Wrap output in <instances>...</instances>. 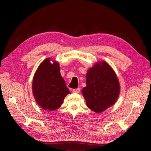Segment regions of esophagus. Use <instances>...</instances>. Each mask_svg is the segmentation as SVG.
<instances>
[{"mask_svg":"<svg viewBox=\"0 0 151 151\" xmlns=\"http://www.w3.org/2000/svg\"><path fill=\"white\" fill-rule=\"evenodd\" d=\"M73 93H79L80 92V88H77V89H73Z\"/></svg>","mask_w":151,"mask_h":151,"instance_id":"esophagus-1","label":"esophagus"}]
</instances>
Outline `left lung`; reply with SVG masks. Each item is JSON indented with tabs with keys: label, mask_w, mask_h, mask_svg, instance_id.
Returning <instances> with one entry per match:
<instances>
[{
	"label": "left lung",
	"mask_w": 151,
	"mask_h": 151,
	"mask_svg": "<svg viewBox=\"0 0 151 151\" xmlns=\"http://www.w3.org/2000/svg\"><path fill=\"white\" fill-rule=\"evenodd\" d=\"M82 93L87 106L96 113H101L115 103L120 93V84L108 63L98 62L89 68L86 74V86Z\"/></svg>",
	"instance_id": "8db88e82"
}]
</instances>
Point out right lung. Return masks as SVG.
Returning <instances> with one entry per match:
<instances>
[{
	"instance_id": "add662e5",
	"label": "right lung",
	"mask_w": 151,
	"mask_h": 151,
	"mask_svg": "<svg viewBox=\"0 0 151 151\" xmlns=\"http://www.w3.org/2000/svg\"><path fill=\"white\" fill-rule=\"evenodd\" d=\"M33 93L36 103L45 110L53 111L60 107L70 91L60 75L58 63L43 60L36 71L33 80Z\"/></svg>"
}]
</instances>
